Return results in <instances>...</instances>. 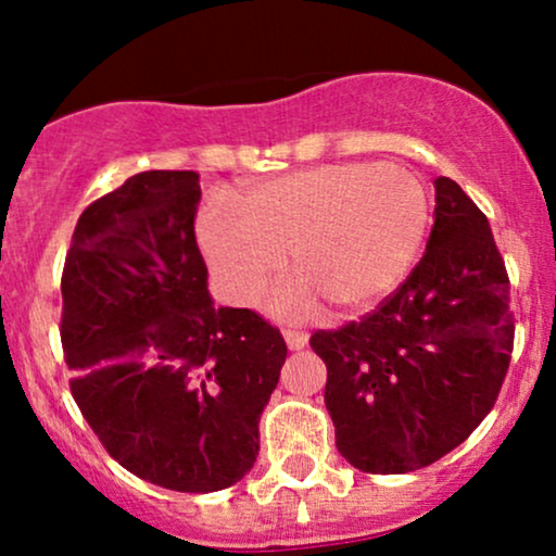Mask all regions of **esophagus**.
Here are the masks:
<instances>
[{"label": "esophagus", "mask_w": 556, "mask_h": 556, "mask_svg": "<svg viewBox=\"0 0 556 556\" xmlns=\"http://www.w3.org/2000/svg\"><path fill=\"white\" fill-rule=\"evenodd\" d=\"M282 334H285V342H287V348H290V350H303L305 344H308V334H305V331L285 329Z\"/></svg>", "instance_id": "34e87169"}]
</instances>
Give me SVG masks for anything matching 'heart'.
<instances>
[{
    "mask_svg": "<svg viewBox=\"0 0 556 556\" xmlns=\"http://www.w3.org/2000/svg\"><path fill=\"white\" fill-rule=\"evenodd\" d=\"M429 222V193L410 169L337 162L261 182L242 208L214 198L198 216V242L235 303H256L292 253L300 279L277 295V314L311 316L321 300L358 314L410 274Z\"/></svg>",
    "mask_w": 556,
    "mask_h": 556,
    "instance_id": "b5f03b06",
    "label": "heart"
}]
</instances>
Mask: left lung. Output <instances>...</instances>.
I'll use <instances>...</instances> for the list:
<instances>
[{"instance_id":"left-lung-1","label":"left lung","mask_w":556,"mask_h":556,"mask_svg":"<svg viewBox=\"0 0 556 556\" xmlns=\"http://www.w3.org/2000/svg\"><path fill=\"white\" fill-rule=\"evenodd\" d=\"M424 258L379 308L318 329L337 450L363 473H410L460 446L494 407L513 355L509 277L489 219L437 177Z\"/></svg>"}]
</instances>
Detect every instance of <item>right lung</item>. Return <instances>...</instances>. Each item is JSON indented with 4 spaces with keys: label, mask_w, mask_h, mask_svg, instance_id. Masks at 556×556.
<instances>
[{
    "label": "right lung",
    "mask_w": 556,
    "mask_h": 556,
    "mask_svg": "<svg viewBox=\"0 0 556 556\" xmlns=\"http://www.w3.org/2000/svg\"><path fill=\"white\" fill-rule=\"evenodd\" d=\"M195 172L127 177L80 214L62 271L70 392L104 450L188 494L238 483L287 358L251 308H214L195 242Z\"/></svg>",
    "instance_id": "right-lung-1"
}]
</instances>
